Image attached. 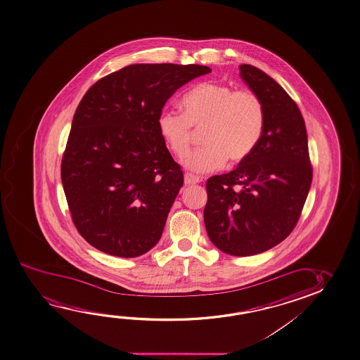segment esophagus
Masks as SVG:
<instances>
[{
  "mask_svg": "<svg viewBox=\"0 0 360 360\" xmlns=\"http://www.w3.org/2000/svg\"><path fill=\"white\" fill-rule=\"evenodd\" d=\"M199 182H200V178L198 176H194L192 173L184 174V184L186 186H193V184H197Z\"/></svg>",
  "mask_w": 360,
  "mask_h": 360,
  "instance_id": "34e87169",
  "label": "esophagus"
}]
</instances>
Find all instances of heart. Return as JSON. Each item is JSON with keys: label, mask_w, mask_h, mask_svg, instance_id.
Segmentation results:
<instances>
[{"label": "heart", "mask_w": 360, "mask_h": 360, "mask_svg": "<svg viewBox=\"0 0 360 360\" xmlns=\"http://www.w3.org/2000/svg\"><path fill=\"white\" fill-rule=\"evenodd\" d=\"M181 108L182 112L163 110L157 126L168 150L178 157L189 150L193 130H202L204 146L183 160L193 172H212L228 160L231 163L245 160L265 127V106L250 89L235 90L225 84L205 82L183 96Z\"/></svg>", "instance_id": "obj_1"}]
</instances>
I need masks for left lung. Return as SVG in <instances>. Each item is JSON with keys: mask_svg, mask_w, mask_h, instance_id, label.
Returning <instances> with one entry per match:
<instances>
[{"mask_svg": "<svg viewBox=\"0 0 360 360\" xmlns=\"http://www.w3.org/2000/svg\"><path fill=\"white\" fill-rule=\"evenodd\" d=\"M240 77L265 106L257 146L234 171L207 181L204 223L225 254L250 256L291 234L312 183L307 131L297 104L256 67L241 64Z\"/></svg>", "mask_w": 360, "mask_h": 360, "instance_id": "obj_1", "label": "left lung"}]
</instances>
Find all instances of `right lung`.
Returning a JSON list of instances; mask_svg holds the SVG:
<instances>
[{"instance_id": "obj_1", "label": "right lung", "mask_w": 360, "mask_h": 360, "mask_svg": "<svg viewBox=\"0 0 360 360\" xmlns=\"http://www.w3.org/2000/svg\"><path fill=\"white\" fill-rule=\"evenodd\" d=\"M210 72L197 64H132L84 95L60 177L74 225L95 249L137 257L161 239L183 172L157 120L177 89Z\"/></svg>"}]
</instances>
